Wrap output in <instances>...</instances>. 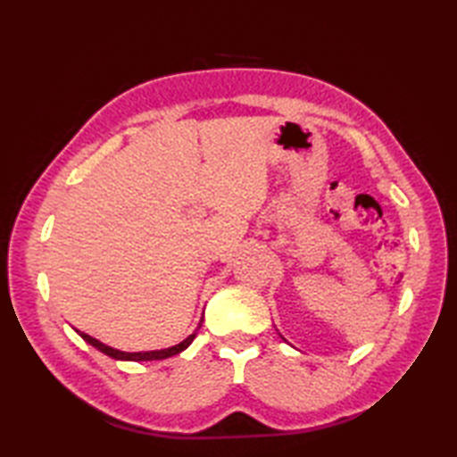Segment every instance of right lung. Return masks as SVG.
<instances>
[{"instance_id":"obj_1","label":"right lung","mask_w":457,"mask_h":457,"mask_svg":"<svg viewBox=\"0 0 457 457\" xmlns=\"http://www.w3.org/2000/svg\"><path fill=\"white\" fill-rule=\"evenodd\" d=\"M200 322H204V318L200 320ZM200 326H202V324H200ZM200 326H198V328H200ZM198 328H196V332H198ZM76 332H79V329H76ZM196 332L190 334L187 339H184V342H180V344H177V345H172V347L159 349V352H139V353L120 352V349H113V347H110V345H105V344L98 342V339L88 336V334H84V332H79V334H80L82 339H86V342H88L90 345H94L96 349H100L102 353L110 355V357H113V359H123V361H154V359H167V357H172V355H177V353L184 352V349H187V347L192 344V339L196 337Z\"/></svg>"}]
</instances>
